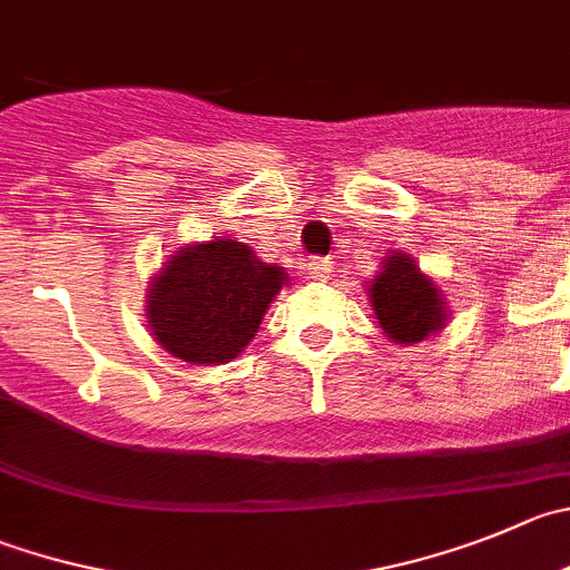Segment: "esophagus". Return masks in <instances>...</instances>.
I'll return each mask as SVG.
<instances>
[{
	"instance_id": "1",
	"label": "esophagus",
	"mask_w": 570,
	"mask_h": 570,
	"mask_svg": "<svg viewBox=\"0 0 570 570\" xmlns=\"http://www.w3.org/2000/svg\"><path fill=\"white\" fill-rule=\"evenodd\" d=\"M330 271H333V263L324 257H316L307 263V276H311V279H327Z\"/></svg>"
}]
</instances>
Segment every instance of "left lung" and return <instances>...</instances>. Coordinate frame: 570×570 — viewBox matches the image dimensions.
<instances>
[{
    "mask_svg": "<svg viewBox=\"0 0 570 570\" xmlns=\"http://www.w3.org/2000/svg\"><path fill=\"white\" fill-rule=\"evenodd\" d=\"M370 302L383 333L394 344H416L448 322L442 291L420 271L409 254L389 252L370 285Z\"/></svg>",
    "mask_w": 570,
    "mask_h": 570,
    "instance_id": "1",
    "label": "left lung"
}]
</instances>
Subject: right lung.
I'll return each mask as SVG.
<instances>
[{"instance_id":"obj_1","label":"right lung","mask_w":570,"mask_h":570,"mask_svg":"<svg viewBox=\"0 0 570 570\" xmlns=\"http://www.w3.org/2000/svg\"><path fill=\"white\" fill-rule=\"evenodd\" d=\"M285 279L246 243L184 246L150 282L148 327L170 355L218 366L248 346Z\"/></svg>"}]
</instances>
